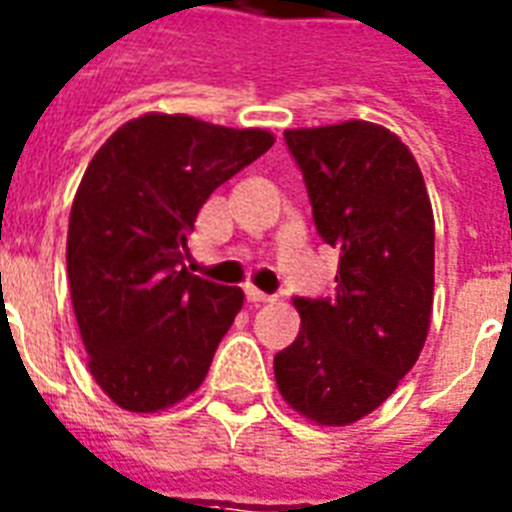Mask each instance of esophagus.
Here are the masks:
<instances>
[{"mask_svg":"<svg viewBox=\"0 0 512 512\" xmlns=\"http://www.w3.org/2000/svg\"><path fill=\"white\" fill-rule=\"evenodd\" d=\"M244 294H247V302H252V305H265V302H273V297L265 292H260V289H255V286H247L244 289Z\"/></svg>","mask_w":512,"mask_h":512,"instance_id":"esophagus-1","label":"esophagus"}]
</instances>
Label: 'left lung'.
Listing matches in <instances>:
<instances>
[{
	"label": "left lung",
	"mask_w": 512,
	"mask_h": 512,
	"mask_svg": "<svg viewBox=\"0 0 512 512\" xmlns=\"http://www.w3.org/2000/svg\"><path fill=\"white\" fill-rule=\"evenodd\" d=\"M284 141L318 234L342 255L334 297H294L302 326L273 371L297 413L347 426L376 410L421 355L434 305V213L410 149L376 123L294 128Z\"/></svg>",
	"instance_id": "1"
}]
</instances>
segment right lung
I'll return each instance as SVG.
<instances>
[{
	"label": "right lung",
	"instance_id": "1",
	"mask_svg": "<svg viewBox=\"0 0 512 512\" xmlns=\"http://www.w3.org/2000/svg\"><path fill=\"white\" fill-rule=\"evenodd\" d=\"M273 147L263 128L141 115L91 157L73 199L68 281L89 371L115 405L157 413L205 381L244 292L189 273L199 207Z\"/></svg>",
	"mask_w": 512,
	"mask_h": 512
}]
</instances>
